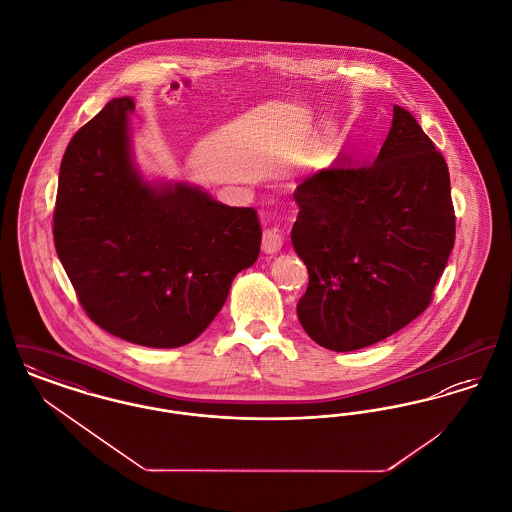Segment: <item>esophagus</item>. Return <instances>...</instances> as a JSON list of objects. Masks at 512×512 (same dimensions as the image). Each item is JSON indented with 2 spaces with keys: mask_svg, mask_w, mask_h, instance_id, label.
<instances>
[{
  "mask_svg": "<svg viewBox=\"0 0 512 512\" xmlns=\"http://www.w3.org/2000/svg\"><path fill=\"white\" fill-rule=\"evenodd\" d=\"M282 244H284V238H282V234H280L278 228H267V230L263 232L261 247H263V251H265L267 255L278 253V251L282 249Z\"/></svg>",
  "mask_w": 512,
  "mask_h": 512,
  "instance_id": "34e87169",
  "label": "esophagus"
}]
</instances>
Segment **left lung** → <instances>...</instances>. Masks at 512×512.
<instances>
[{"label":"left lung","mask_w":512,"mask_h":512,"mask_svg":"<svg viewBox=\"0 0 512 512\" xmlns=\"http://www.w3.org/2000/svg\"><path fill=\"white\" fill-rule=\"evenodd\" d=\"M293 197V249L309 270L297 317L311 340L363 349L430 305L455 245V211L447 163L407 109L393 105L372 165L318 171Z\"/></svg>","instance_id":"obj_1"}]
</instances>
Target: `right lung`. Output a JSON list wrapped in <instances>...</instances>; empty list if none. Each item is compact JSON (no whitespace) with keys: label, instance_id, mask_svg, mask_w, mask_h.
<instances>
[{"label":"right lung","instance_id":"1","mask_svg":"<svg viewBox=\"0 0 512 512\" xmlns=\"http://www.w3.org/2000/svg\"><path fill=\"white\" fill-rule=\"evenodd\" d=\"M134 99H111L63 155L53 240L80 305L121 340L171 349L219 315L232 280L259 257L251 207L190 182H149L130 138Z\"/></svg>","mask_w":512,"mask_h":512}]
</instances>
